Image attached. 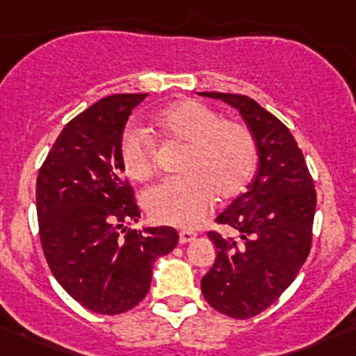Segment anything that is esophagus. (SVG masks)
Returning a JSON list of instances; mask_svg holds the SVG:
<instances>
[{
	"label": "esophagus",
	"instance_id": "esophagus-1",
	"mask_svg": "<svg viewBox=\"0 0 356 356\" xmlns=\"http://www.w3.org/2000/svg\"><path fill=\"white\" fill-rule=\"evenodd\" d=\"M195 232H188V229H181V232H179V243H190V241L195 240Z\"/></svg>",
	"mask_w": 356,
	"mask_h": 356
}]
</instances>
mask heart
I'll return each mask as SVG.
<instances>
[{
	"mask_svg": "<svg viewBox=\"0 0 356 356\" xmlns=\"http://www.w3.org/2000/svg\"><path fill=\"white\" fill-rule=\"evenodd\" d=\"M164 138L185 144L178 171L181 177L154 186L144 197L149 216L161 225L195 228L214 199L240 195L257 168V145L245 124L222 120L193 99L161 109L152 120ZM120 161L128 178L149 181L156 173V145L144 130L128 127L120 140Z\"/></svg>",
	"mask_w": 356,
	"mask_h": 356,
	"instance_id": "1",
	"label": "heart"
}]
</instances>
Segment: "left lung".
I'll return each instance as SVG.
<instances>
[{
    "label": "left lung",
    "instance_id": "8db88e82",
    "mask_svg": "<svg viewBox=\"0 0 356 356\" xmlns=\"http://www.w3.org/2000/svg\"><path fill=\"white\" fill-rule=\"evenodd\" d=\"M199 94L236 109L257 145L254 181L216 218L240 240L207 233L218 254L200 281L212 309L248 318L280 298L309 257L317 195L295 137L276 116L241 94Z\"/></svg>",
    "mask_w": 356,
    "mask_h": 356
}]
</instances>
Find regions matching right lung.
<instances>
[{"instance_id": "right-lung-1", "label": "right lung", "mask_w": 356, "mask_h": 356, "mask_svg": "<svg viewBox=\"0 0 356 356\" xmlns=\"http://www.w3.org/2000/svg\"><path fill=\"white\" fill-rule=\"evenodd\" d=\"M147 94L108 96L65 124L38 177L39 234L61 288L87 310L123 314L147 295L152 267L178 245L170 226L128 229L140 211L120 140Z\"/></svg>"}]
</instances>
